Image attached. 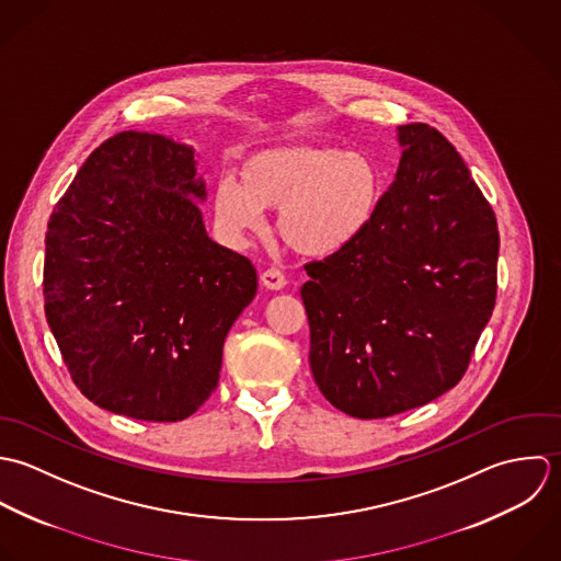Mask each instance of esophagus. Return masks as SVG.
I'll return each mask as SVG.
<instances>
[{"label":"esophagus","instance_id":"34e87169","mask_svg":"<svg viewBox=\"0 0 561 561\" xmlns=\"http://www.w3.org/2000/svg\"><path fill=\"white\" fill-rule=\"evenodd\" d=\"M260 279H262V284H264L266 288H271V290H282V288L286 286V277H284V273H282L279 268H266V271L260 275Z\"/></svg>","mask_w":561,"mask_h":561}]
</instances>
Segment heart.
Instances as JSON below:
<instances>
[{
	"instance_id": "obj_1",
	"label": "heart",
	"mask_w": 561,
	"mask_h": 561,
	"mask_svg": "<svg viewBox=\"0 0 561 561\" xmlns=\"http://www.w3.org/2000/svg\"><path fill=\"white\" fill-rule=\"evenodd\" d=\"M383 182L377 164L334 145H284L253 153L238 184L215 188V217L231 240L264 229V210L279 208L277 233L301 255L328 257L373 224Z\"/></svg>"
}]
</instances>
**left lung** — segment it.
I'll list each match as a JSON object with an SVG mask.
<instances>
[{
	"mask_svg": "<svg viewBox=\"0 0 561 561\" xmlns=\"http://www.w3.org/2000/svg\"><path fill=\"white\" fill-rule=\"evenodd\" d=\"M379 210L348 247L306 264L301 299L319 390L353 419L421 408L463 377L496 299V219L447 138L399 127Z\"/></svg>",
	"mask_w": 561,
	"mask_h": 561,
	"instance_id": "obj_1",
	"label": "left lung"
}]
</instances>
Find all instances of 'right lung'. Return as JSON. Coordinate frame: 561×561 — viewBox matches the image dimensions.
Instances as JSON below:
<instances>
[{
    "label": "right lung",
    "mask_w": 561,
    "mask_h": 561,
    "mask_svg": "<svg viewBox=\"0 0 561 561\" xmlns=\"http://www.w3.org/2000/svg\"><path fill=\"white\" fill-rule=\"evenodd\" d=\"M195 149L118 131L82 164L45 236V317L80 392L121 416L178 423L219 383L253 301V264L217 244Z\"/></svg>",
    "instance_id": "1"
}]
</instances>
